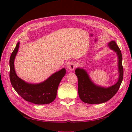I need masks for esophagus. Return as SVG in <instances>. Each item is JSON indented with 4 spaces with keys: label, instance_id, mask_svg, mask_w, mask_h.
Returning a JSON list of instances; mask_svg holds the SVG:
<instances>
[{
    "label": "esophagus",
    "instance_id": "34e87169",
    "mask_svg": "<svg viewBox=\"0 0 132 132\" xmlns=\"http://www.w3.org/2000/svg\"><path fill=\"white\" fill-rule=\"evenodd\" d=\"M75 63L74 62L70 61L67 63V68L69 70H73L75 68Z\"/></svg>",
    "mask_w": 132,
    "mask_h": 132
}]
</instances>
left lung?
Instances as JSON below:
<instances>
[{
  "instance_id": "left-lung-1",
  "label": "left lung",
  "mask_w": 132,
  "mask_h": 132,
  "mask_svg": "<svg viewBox=\"0 0 132 132\" xmlns=\"http://www.w3.org/2000/svg\"><path fill=\"white\" fill-rule=\"evenodd\" d=\"M108 45L111 50L116 52L118 55V80L114 85L106 88L99 86L91 80L86 70L77 68L75 69V74L78 79V94L80 98L84 102L89 104H99L107 102L117 93L121 85L123 78L121 51L114 41L110 42Z\"/></svg>"
}]
</instances>
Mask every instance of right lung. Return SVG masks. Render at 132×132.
<instances>
[{
    "label": "right lung",
    "mask_w": 132,
    "mask_h": 132,
    "mask_svg": "<svg viewBox=\"0 0 132 132\" xmlns=\"http://www.w3.org/2000/svg\"><path fill=\"white\" fill-rule=\"evenodd\" d=\"M20 42L17 43L12 52L10 61V80L15 90L26 101L35 104H48L53 102L57 96L58 87L66 73L63 68L52 75L42 82L34 84L23 81L18 77L14 68V60L19 50Z\"/></svg>",
    "instance_id": "obj_1"
}]
</instances>
